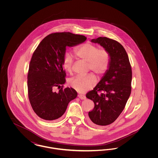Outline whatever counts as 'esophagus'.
I'll use <instances>...</instances> for the list:
<instances>
[{
	"instance_id": "obj_1",
	"label": "esophagus",
	"mask_w": 158,
	"mask_h": 158,
	"mask_svg": "<svg viewBox=\"0 0 158 158\" xmlns=\"http://www.w3.org/2000/svg\"><path fill=\"white\" fill-rule=\"evenodd\" d=\"M78 97L81 99H86V97L85 95H79Z\"/></svg>"
}]
</instances>
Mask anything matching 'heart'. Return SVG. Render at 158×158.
Returning <instances> with one entry per match:
<instances>
[{"mask_svg": "<svg viewBox=\"0 0 158 158\" xmlns=\"http://www.w3.org/2000/svg\"><path fill=\"white\" fill-rule=\"evenodd\" d=\"M76 56L81 60L88 62L89 68L97 75H102L109 68L108 54L104 50H99L98 46L92 43H86L75 50ZM73 59L71 54L66 53L63 59V66L67 72H71ZM69 85L76 90L83 93L92 89L96 84L94 76H77L69 81Z\"/></svg>", "mask_w": 158, "mask_h": 158, "instance_id": "1", "label": "heart"}]
</instances>
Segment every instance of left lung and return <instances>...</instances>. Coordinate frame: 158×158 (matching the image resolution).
<instances>
[{
    "instance_id": "8db88e82",
    "label": "left lung",
    "mask_w": 158,
    "mask_h": 158,
    "mask_svg": "<svg viewBox=\"0 0 158 158\" xmlns=\"http://www.w3.org/2000/svg\"><path fill=\"white\" fill-rule=\"evenodd\" d=\"M102 46L110 57L109 68L86 98L94 102L88 113L90 120L99 126L113 123L123 111L131 94L132 71L126 51L117 41L98 37L90 41Z\"/></svg>"
}]
</instances>
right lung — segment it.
<instances>
[{"mask_svg": "<svg viewBox=\"0 0 158 158\" xmlns=\"http://www.w3.org/2000/svg\"><path fill=\"white\" fill-rule=\"evenodd\" d=\"M84 35L70 32H56L45 37L32 56L28 73V97L31 105L38 117L54 120L65 113L69 103L77 93L72 88L63 89L66 73L63 59L66 47L85 42ZM60 89L56 92L55 88Z\"/></svg>", "mask_w": 158, "mask_h": 158, "instance_id": "add662e5", "label": "right lung"}]
</instances>
